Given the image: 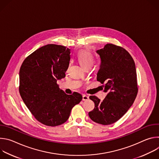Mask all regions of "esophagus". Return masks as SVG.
<instances>
[{
	"label": "esophagus",
	"instance_id": "1",
	"mask_svg": "<svg viewBox=\"0 0 159 159\" xmlns=\"http://www.w3.org/2000/svg\"><path fill=\"white\" fill-rule=\"evenodd\" d=\"M89 99V96H86V95H84V96H82V100H83V101H87Z\"/></svg>",
	"mask_w": 159,
	"mask_h": 159
}]
</instances>
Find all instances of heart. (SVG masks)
<instances>
[{
	"instance_id": "b5f03b06",
	"label": "heart",
	"mask_w": 159,
	"mask_h": 159,
	"mask_svg": "<svg viewBox=\"0 0 159 159\" xmlns=\"http://www.w3.org/2000/svg\"><path fill=\"white\" fill-rule=\"evenodd\" d=\"M77 58L81 66L84 69L91 67L95 61L94 55L91 52L87 50H80L77 53Z\"/></svg>"
}]
</instances>
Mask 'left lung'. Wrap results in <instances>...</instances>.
<instances>
[{
  "instance_id": "obj_1",
  "label": "left lung",
  "mask_w": 159,
  "mask_h": 159,
  "mask_svg": "<svg viewBox=\"0 0 159 159\" xmlns=\"http://www.w3.org/2000/svg\"><path fill=\"white\" fill-rule=\"evenodd\" d=\"M97 53L101 60L97 80L104 84L108 93L102 101L89 97L95 107L89 116L97 123L108 125L118 121L134 102L139 90L137 71L133 58L121 47L108 43Z\"/></svg>"
}]
</instances>
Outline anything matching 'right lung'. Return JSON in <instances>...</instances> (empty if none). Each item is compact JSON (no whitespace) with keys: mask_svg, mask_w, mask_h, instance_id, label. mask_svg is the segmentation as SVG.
I'll list each match as a JSON object with an SVG mask.
<instances>
[{"mask_svg":"<svg viewBox=\"0 0 159 159\" xmlns=\"http://www.w3.org/2000/svg\"><path fill=\"white\" fill-rule=\"evenodd\" d=\"M70 50L48 44L28 56L19 70V90L34 117L50 126L60 125L69 119L73 107L82 99L80 94H66L57 80L65 77Z\"/></svg>","mask_w":159,"mask_h":159,"instance_id":"1","label":"right lung"}]
</instances>
